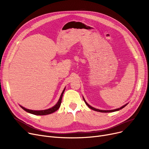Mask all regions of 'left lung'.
<instances>
[{
    "instance_id": "left-lung-1",
    "label": "left lung",
    "mask_w": 149,
    "mask_h": 149,
    "mask_svg": "<svg viewBox=\"0 0 149 149\" xmlns=\"http://www.w3.org/2000/svg\"><path fill=\"white\" fill-rule=\"evenodd\" d=\"M83 100H84V101L85 102V103H86V104L90 109H91L92 110H93V111H97V112H115V111H120V110H121V109H122L123 108H124L125 106H126V105H127V104L128 103H127V104H126L125 105H124V106H121V107H120V108H118V109H113V110H100V109H96V108H95V107H92L91 106H90L86 101V100H85V99L84 98V97H83Z\"/></svg>"
}]
</instances>
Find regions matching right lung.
Here are the masks:
<instances>
[{
    "label": "right lung",
    "instance_id": "add662e5",
    "mask_svg": "<svg viewBox=\"0 0 149 149\" xmlns=\"http://www.w3.org/2000/svg\"><path fill=\"white\" fill-rule=\"evenodd\" d=\"M65 91V88L61 94L60 97V98L58 101V102L56 103V105H54L53 107H52L51 108L48 109H45V110H41V111H34V110H31V109H26L24 107L22 106L21 105H20V106L23 109V110L25 111L26 112L31 113V114H34L36 115H48V114H51L52 113H54V112L57 111L58 109H59V107H60L61 105V100H62V97H63V93Z\"/></svg>",
    "mask_w": 149,
    "mask_h": 149
}]
</instances>
